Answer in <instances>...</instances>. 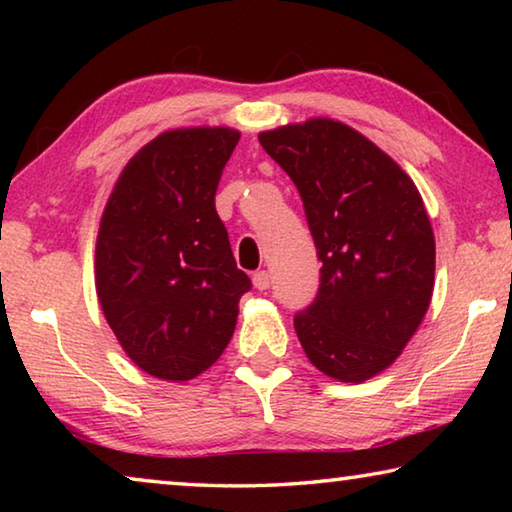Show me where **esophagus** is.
<instances>
[{"instance_id":"obj_1","label":"esophagus","mask_w":512,"mask_h":512,"mask_svg":"<svg viewBox=\"0 0 512 512\" xmlns=\"http://www.w3.org/2000/svg\"><path fill=\"white\" fill-rule=\"evenodd\" d=\"M253 284H255V289L266 291L268 287H271V275H268V271H257L253 275Z\"/></svg>"}]
</instances>
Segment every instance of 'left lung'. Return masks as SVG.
<instances>
[{
	"instance_id": "1",
	"label": "left lung",
	"mask_w": 512,
	"mask_h": 512,
	"mask_svg": "<svg viewBox=\"0 0 512 512\" xmlns=\"http://www.w3.org/2000/svg\"><path fill=\"white\" fill-rule=\"evenodd\" d=\"M305 205L318 296L293 318L327 377L361 384L400 357L427 314L436 241L406 171L343 121L307 119L259 133Z\"/></svg>"
}]
</instances>
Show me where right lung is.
<instances>
[{"instance_id": "obj_1", "label": "right lung", "mask_w": 512, "mask_h": 512, "mask_svg": "<svg viewBox=\"0 0 512 512\" xmlns=\"http://www.w3.org/2000/svg\"><path fill=\"white\" fill-rule=\"evenodd\" d=\"M237 142L228 126L158 135L128 160L101 216L103 316L135 366L164 381L194 379L221 357L250 289L214 207Z\"/></svg>"}]
</instances>
